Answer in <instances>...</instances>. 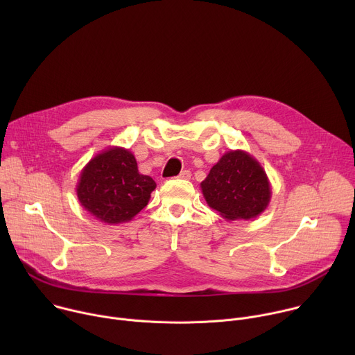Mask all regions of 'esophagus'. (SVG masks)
Returning a JSON list of instances; mask_svg holds the SVG:
<instances>
[{
	"instance_id": "34e87169",
	"label": "esophagus",
	"mask_w": 355,
	"mask_h": 355,
	"mask_svg": "<svg viewBox=\"0 0 355 355\" xmlns=\"http://www.w3.org/2000/svg\"><path fill=\"white\" fill-rule=\"evenodd\" d=\"M178 178H181V180H191V171H188V170L181 171V174L178 175Z\"/></svg>"
}]
</instances>
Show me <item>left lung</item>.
I'll list each match as a JSON object with an SVG mask.
<instances>
[{
	"label": "left lung",
	"mask_w": 355,
	"mask_h": 355,
	"mask_svg": "<svg viewBox=\"0 0 355 355\" xmlns=\"http://www.w3.org/2000/svg\"><path fill=\"white\" fill-rule=\"evenodd\" d=\"M207 204L227 220H248L263 214L271 199L261 164L244 150H229L200 182Z\"/></svg>",
	"instance_id": "obj_1"
}]
</instances>
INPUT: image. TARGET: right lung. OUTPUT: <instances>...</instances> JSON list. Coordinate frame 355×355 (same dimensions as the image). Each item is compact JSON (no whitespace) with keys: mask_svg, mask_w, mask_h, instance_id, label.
Masks as SVG:
<instances>
[{"mask_svg":"<svg viewBox=\"0 0 355 355\" xmlns=\"http://www.w3.org/2000/svg\"><path fill=\"white\" fill-rule=\"evenodd\" d=\"M155 189V180L139 173L132 151L118 146L92 157L76 187L81 207L108 225L132 220L148 204Z\"/></svg>","mask_w":355,"mask_h":355,"instance_id":"1","label":"right lung"}]
</instances>
